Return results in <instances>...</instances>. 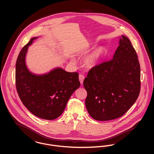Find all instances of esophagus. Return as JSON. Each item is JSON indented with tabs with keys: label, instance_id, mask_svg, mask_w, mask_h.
<instances>
[{
	"label": "esophagus",
	"instance_id": "1",
	"mask_svg": "<svg viewBox=\"0 0 154 154\" xmlns=\"http://www.w3.org/2000/svg\"><path fill=\"white\" fill-rule=\"evenodd\" d=\"M84 78H85V77H84V75H79V81H80V82H81V84H83Z\"/></svg>",
	"mask_w": 154,
	"mask_h": 154
}]
</instances>
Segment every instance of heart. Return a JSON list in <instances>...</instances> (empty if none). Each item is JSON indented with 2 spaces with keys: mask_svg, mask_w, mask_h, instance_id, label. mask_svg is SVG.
I'll return each mask as SVG.
<instances>
[{
  "mask_svg": "<svg viewBox=\"0 0 154 154\" xmlns=\"http://www.w3.org/2000/svg\"><path fill=\"white\" fill-rule=\"evenodd\" d=\"M104 52V49L103 47H100L95 49L84 59L83 63L84 66L88 69L94 67L101 57Z\"/></svg>",
  "mask_w": 154,
  "mask_h": 154,
  "instance_id": "obj_1",
  "label": "heart"
}]
</instances>
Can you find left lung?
Listing matches in <instances>:
<instances>
[{
	"label": "left lung",
	"instance_id": "8db88e82",
	"mask_svg": "<svg viewBox=\"0 0 154 154\" xmlns=\"http://www.w3.org/2000/svg\"><path fill=\"white\" fill-rule=\"evenodd\" d=\"M85 106L95 120L107 121L124 115L138 98L140 69L129 39L120 37L111 60L92 67L84 81Z\"/></svg>",
	"mask_w": 154,
	"mask_h": 154
}]
</instances>
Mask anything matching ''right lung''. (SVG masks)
I'll return each mask as SVG.
<instances>
[{
	"instance_id": "1",
	"label": "right lung",
	"mask_w": 154,
	"mask_h": 154,
	"mask_svg": "<svg viewBox=\"0 0 154 154\" xmlns=\"http://www.w3.org/2000/svg\"><path fill=\"white\" fill-rule=\"evenodd\" d=\"M33 37L21 50L16 63L15 81L19 97L25 107L35 116L53 120L59 117L73 92L80 86L79 73L57 67L48 73L37 75L25 64L28 46Z\"/></svg>"
}]
</instances>
